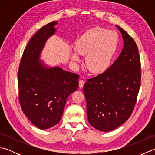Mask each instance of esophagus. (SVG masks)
I'll use <instances>...</instances> for the list:
<instances>
[{
	"mask_svg": "<svg viewBox=\"0 0 155 155\" xmlns=\"http://www.w3.org/2000/svg\"><path fill=\"white\" fill-rule=\"evenodd\" d=\"M84 83H85V81L84 80H79V87L83 88Z\"/></svg>",
	"mask_w": 155,
	"mask_h": 155,
	"instance_id": "1",
	"label": "esophagus"
}]
</instances>
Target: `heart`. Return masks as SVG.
<instances>
[{"label": "heart", "mask_w": 155, "mask_h": 155, "mask_svg": "<svg viewBox=\"0 0 155 155\" xmlns=\"http://www.w3.org/2000/svg\"><path fill=\"white\" fill-rule=\"evenodd\" d=\"M119 36L113 30L95 27L88 29L76 42L72 60L80 61V54L86 55L85 63L93 73H101L109 67L117 51Z\"/></svg>", "instance_id": "obj_1"}]
</instances>
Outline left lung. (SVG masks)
Here are the masks:
<instances>
[{
    "label": "left lung",
    "instance_id": "8db88e82",
    "mask_svg": "<svg viewBox=\"0 0 155 155\" xmlns=\"http://www.w3.org/2000/svg\"><path fill=\"white\" fill-rule=\"evenodd\" d=\"M124 47L103 73L87 79L83 91L89 123L108 132L125 123L133 113L140 87V60L133 38L121 27Z\"/></svg>",
    "mask_w": 155,
    "mask_h": 155
}]
</instances>
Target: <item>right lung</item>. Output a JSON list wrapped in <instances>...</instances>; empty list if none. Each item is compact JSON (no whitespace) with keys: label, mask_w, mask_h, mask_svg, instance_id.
Returning <instances> with one entry per match:
<instances>
[{"label":"right lung","mask_w":155,"mask_h":155,"mask_svg":"<svg viewBox=\"0 0 155 155\" xmlns=\"http://www.w3.org/2000/svg\"><path fill=\"white\" fill-rule=\"evenodd\" d=\"M57 22L43 26L29 41L18 71V98L23 113L35 126L47 129L61 119L68 97L77 89L79 75L48 67L39 60Z\"/></svg>","instance_id":"obj_1"}]
</instances>
